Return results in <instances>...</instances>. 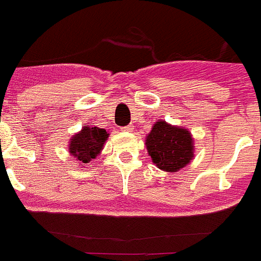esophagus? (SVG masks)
Segmentation results:
<instances>
[{
    "mask_svg": "<svg viewBox=\"0 0 261 261\" xmlns=\"http://www.w3.org/2000/svg\"><path fill=\"white\" fill-rule=\"evenodd\" d=\"M122 131H126V133H133V131H134V126L133 125L125 126V127H122Z\"/></svg>",
    "mask_w": 261,
    "mask_h": 261,
    "instance_id": "esophagus-1",
    "label": "esophagus"
}]
</instances>
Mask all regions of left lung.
<instances>
[{
  "label": "left lung",
  "mask_w": 261,
  "mask_h": 261,
  "mask_svg": "<svg viewBox=\"0 0 261 261\" xmlns=\"http://www.w3.org/2000/svg\"><path fill=\"white\" fill-rule=\"evenodd\" d=\"M145 145L152 162L162 171H179L194 158V139L191 131L162 119L152 126Z\"/></svg>",
  "instance_id": "obj_1"
}]
</instances>
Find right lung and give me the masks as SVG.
<instances>
[{
  "instance_id": "obj_1",
  "label": "right lung",
  "mask_w": 261,
  "mask_h": 261,
  "mask_svg": "<svg viewBox=\"0 0 261 261\" xmlns=\"http://www.w3.org/2000/svg\"><path fill=\"white\" fill-rule=\"evenodd\" d=\"M108 138L109 133L104 128L84 126L81 131L69 139V154L84 166L100 154Z\"/></svg>"
}]
</instances>
